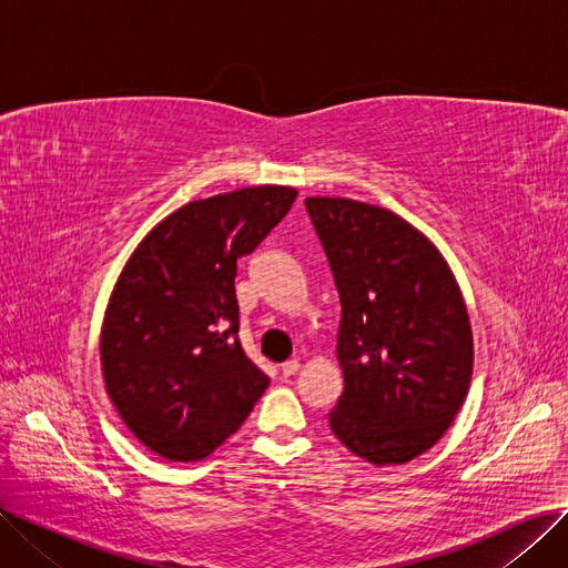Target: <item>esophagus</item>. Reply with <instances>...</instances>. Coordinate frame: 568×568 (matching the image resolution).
Wrapping results in <instances>:
<instances>
[{"mask_svg":"<svg viewBox=\"0 0 568 568\" xmlns=\"http://www.w3.org/2000/svg\"><path fill=\"white\" fill-rule=\"evenodd\" d=\"M302 368V364L300 362H296V359H290V362H285L283 366H281V375L283 377H292L296 371H300Z\"/></svg>","mask_w":568,"mask_h":568,"instance_id":"34e87169","label":"esophagus"}]
</instances>
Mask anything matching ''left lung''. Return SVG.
<instances>
[{
    "label": "left lung",
    "instance_id": "8db88e82",
    "mask_svg": "<svg viewBox=\"0 0 568 568\" xmlns=\"http://www.w3.org/2000/svg\"><path fill=\"white\" fill-rule=\"evenodd\" d=\"M341 296L345 389L329 426L373 465H403L452 426L471 382L469 315L449 264L398 214L306 197Z\"/></svg>",
    "mask_w": 568,
    "mask_h": 568
}]
</instances>
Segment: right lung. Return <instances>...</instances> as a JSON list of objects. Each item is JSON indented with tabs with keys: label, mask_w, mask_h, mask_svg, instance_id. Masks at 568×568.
I'll list each match as a JSON object with an SVG mask.
<instances>
[{
	"label": "right lung",
	"mask_w": 568,
	"mask_h": 568,
	"mask_svg": "<svg viewBox=\"0 0 568 568\" xmlns=\"http://www.w3.org/2000/svg\"><path fill=\"white\" fill-rule=\"evenodd\" d=\"M294 197L290 186H253L189 202L142 239L119 274L101 329L105 389L161 458L214 454L268 386L239 343L236 260Z\"/></svg>",
	"instance_id": "obj_1"
}]
</instances>
